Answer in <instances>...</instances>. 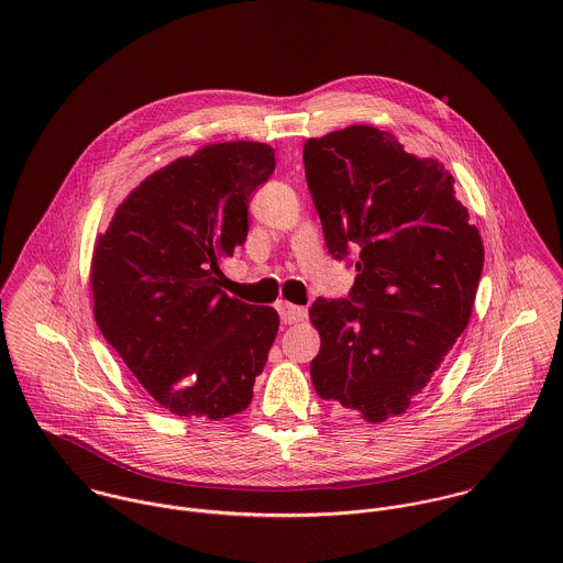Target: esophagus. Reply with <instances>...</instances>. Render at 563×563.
Returning <instances> with one entry per match:
<instances>
[{"label":"esophagus","instance_id":"esophagus-1","mask_svg":"<svg viewBox=\"0 0 563 563\" xmlns=\"http://www.w3.org/2000/svg\"><path fill=\"white\" fill-rule=\"evenodd\" d=\"M279 314H282V321L286 324H292V322H301L308 319V310L301 308V306H292V303H282L279 306Z\"/></svg>","mask_w":563,"mask_h":563}]
</instances>
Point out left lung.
Returning <instances> with one entry per match:
<instances>
[{"instance_id": "left-lung-1", "label": "left lung", "mask_w": 563, "mask_h": 563, "mask_svg": "<svg viewBox=\"0 0 563 563\" xmlns=\"http://www.w3.org/2000/svg\"><path fill=\"white\" fill-rule=\"evenodd\" d=\"M306 179L333 260L357 253L346 299L310 308L321 351L310 364L324 401L368 422L402 413L471 321L483 242L453 175L390 134L351 125L308 139Z\"/></svg>"}]
</instances>
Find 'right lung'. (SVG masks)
<instances>
[{"label":"right lung","mask_w":563,"mask_h":563,"mask_svg":"<svg viewBox=\"0 0 563 563\" xmlns=\"http://www.w3.org/2000/svg\"><path fill=\"white\" fill-rule=\"evenodd\" d=\"M275 170L264 143H219L150 175L95 244V321L175 416L221 420L253 399L277 335L273 308L221 290L246 241L249 201Z\"/></svg>","instance_id":"right-lung-1"}]
</instances>
